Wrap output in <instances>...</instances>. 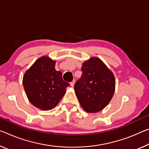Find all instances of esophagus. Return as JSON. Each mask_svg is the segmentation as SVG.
Instances as JSON below:
<instances>
[{"mask_svg": "<svg viewBox=\"0 0 149 149\" xmlns=\"http://www.w3.org/2000/svg\"><path fill=\"white\" fill-rule=\"evenodd\" d=\"M74 83H75V80H73V81L70 82V86H71L72 87H74Z\"/></svg>", "mask_w": 149, "mask_h": 149, "instance_id": "obj_1", "label": "esophagus"}]
</instances>
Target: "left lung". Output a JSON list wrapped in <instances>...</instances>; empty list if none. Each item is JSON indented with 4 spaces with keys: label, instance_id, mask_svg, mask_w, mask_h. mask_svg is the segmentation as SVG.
<instances>
[{
    "label": "left lung",
    "instance_id": "8db88e82",
    "mask_svg": "<svg viewBox=\"0 0 149 149\" xmlns=\"http://www.w3.org/2000/svg\"><path fill=\"white\" fill-rule=\"evenodd\" d=\"M82 77L74 84L81 106L88 113H97L111 101L115 91L113 72L98 57H91L82 64Z\"/></svg>",
    "mask_w": 149,
    "mask_h": 149
}]
</instances>
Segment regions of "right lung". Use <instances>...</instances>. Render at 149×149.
Listing matches in <instances>:
<instances>
[{"label": "right lung", "mask_w": 149, "mask_h": 149, "mask_svg": "<svg viewBox=\"0 0 149 149\" xmlns=\"http://www.w3.org/2000/svg\"><path fill=\"white\" fill-rule=\"evenodd\" d=\"M55 61L47 56L36 60L25 72L22 84L31 103L42 111L54 109L65 95L69 83L55 69Z\"/></svg>", "instance_id": "add662e5"}]
</instances>
